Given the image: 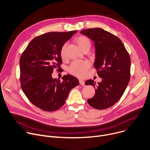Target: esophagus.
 <instances>
[{"label":"esophagus","mask_w":150,"mask_h":150,"mask_svg":"<svg viewBox=\"0 0 150 150\" xmlns=\"http://www.w3.org/2000/svg\"><path fill=\"white\" fill-rule=\"evenodd\" d=\"M79 83H80V84L82 86H84L85 84H84V80H81V79H79Z\"/></svg>","instance_id":"34e87169"}]
</instances>
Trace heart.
<instances>
[{"label":"heart","mask_w":150,"mask_h":150,"mask_svg":"<svg viewBox=\"0 0 150 150\" xmlns=\"http://www.w3.org/2000/svg\"><path fill=\"white\" fill-rule=\"evenodd\" d=\"M76 43L77 44L79 47L83 51L89 50L91 47L92 44L91 40L86 36H80L76 38ZM67 44H64L60 51V55L62 58L66 57V48ZM91 67V63L88 61H75L71 63L69 67V71L70 74L78 77H83L87 71Z\"/></svg>","instance_id":"b5f03b06"}]
</instances>
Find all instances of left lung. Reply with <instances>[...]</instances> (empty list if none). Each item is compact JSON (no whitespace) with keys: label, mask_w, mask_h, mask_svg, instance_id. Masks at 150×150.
I'll list each match as a JSON object with an SVG mask.
<instances>
[{"label":"left lung","mask_w":150,"mask_h":150,"mask_svg":"<svg viewBox=\"0 0 150 150\" xmlns=\"http://www.w3.org/2000/svg\"><path fill=\"white\" fill-rule=\"evenodd\" d=\"M80 33L95 42L94 67L102 79L98 84L92 79L86 81V85H92L96 91L87 102L97 109H107L121 99L128 84L130 56L120 39L102 28L86 29Z\"/></svg>","instance_id":"1"}]
</instances>
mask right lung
Returning <instances> with one entry per match:
<instances>
[{"label": "right lung", "mask_w": 150, "mask_h": 150, "mask_svg": "<svg viewBox=\"0 0 150 150\" xmlns=\"http://www.w3.org/2000/svg\"><path fill=\"white\" fill-rule=\"evenodd\" d=\"M77 32H50L34 38L22 54L20 81L23 93L33 105L52 112L62 108L71 90L79 85L77 78L65 75L63 81L52 77L54 70L62 71L60 51Z\"/></svg>", "instance_id": "right-lung-1"}]
</instances>
